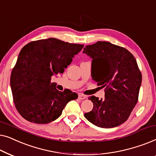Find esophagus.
<instances>
[{
  "mask_svg": "<svg viewBox=\"0 0 156 156\" xmlns=\"http://www.w3.org/2000/svg\"><path fill=\"white\" fill-rule=\"evenodd\" d=\"M86 97H87L84 94H79V97H78L79 99H80V100H84L86 99Z\"/></svg>",
  "mask_w": 156,
  "mask_h": 156,
  "instance_id": "obj_1",
  "label": "esophagus"
}]
</instances>
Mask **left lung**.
<instances>
[{"instance_id": "obj_1", "label": "left lung", "mask_w": 156, "mask_h": 156, "mask_svg": "<svg viewBox=\"0 0 156 156\" xmlns=\"http://www.w3.org/2000/svg\"><path fill=\"white\" fill-rule=\"evenodd\" d=\"M83 52L92 58L91 76L104 87L103 99L89 97L94 104L84 117L97 126L114 128L129 119L138 100L142 75L129 50L108 42L87 45Z\"/></svg>"}]
</instances>
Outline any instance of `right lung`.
<instances>
[{
  "label": "right lung",
  "instance_id": "obj_1",
  "mask_svg": "<svg viewBox=\"0 0 156 156\" xmlns=\"http://www.w3.org/2000/svg\"><path fill=\"white\" fill-rule=\"evenodd\" d=\"M84 44L56 38L29 42L20 50L10 75L12 98L17 111L25 120L39 124L55 121L77 94L59 91L51 83L53 74L63 73Z\"/></svg>",
  "mask_w": 156,
  "mask_h": 156
}]
</instances>
